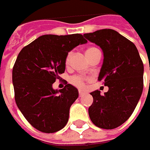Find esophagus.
Here are the masks:
<instances>
[{"label":"esophagus","mask_w":150,"mask_h":150,"mask_svg":"<svg viewBox=\"0 0 150 150\" xmlns=\"http://www.w3.org/2000/svg\"><path fill=\"white\" fill-rule=\"evenodd\" d=\"M78 93H79V96H80V97H82V96L83 95L84 93H84V91H83V90H79V91H78Z\"/></svg>","instance_id":"34e87169"}]
</instances>
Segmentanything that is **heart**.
<instances>
[{
	"mask_svg": "<svg viewBox=\"0 0 150 150\" xmlns=\"http://www.w3.org/2000/svg\"><path fill=\"white\" fill-rule=\"evenodd\" d=\"M94 49H96V48H94V47H90V48H88V49L86 51V54ZM71 55H72L71 54V52H69L68 54L67 55L66 60H65L66 64H68V62H69V61H70ZM85 80H86L85 78L82 77V76H78V75H77V76H73V77H72V78H70L71 83L73 84V85L76 86V87H78V88H83V87L84 84H85Z\"/></svg>",
	"mask_w": 150,
	"mask_h": 150,
	"instance_id": "b5f03b06",
	"label": "heart"
}]
</instances>
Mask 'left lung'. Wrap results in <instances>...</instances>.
<instances>
[{"mask_svg": "<svg viewBox=\"0 0 150 150\" xmlns=\"http://www.w3.org/2000/svg\"><path fill=\"white\" fill-rule=\"evenodd\" d=\"M83 36L103 51V62L98 81L108 91L90 94L93 103L88 108L91 121L97 127L112 129L127 121L134 111L144 88V64L135 45L118 32L102 29Z\"/></svg>", "mask_w": 150, "mask_h": 150, "instance_id": "obj_1", "label": "left lung"}]
</instances>
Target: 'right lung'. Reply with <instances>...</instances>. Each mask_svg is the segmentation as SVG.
I'll list each match as a JSON object with an SVG mask.
<instances>
[{
    "mask_svg": "<svg viewBox=\"0 0 150 150\" xmlns=\"http://www.w3.org/2000/svg\"><path fill=\"white\" fill-rule=\"evenodd\" d=\"M85 43L81 34L43 35L17 56L12 70L15 100L26 120L39 131L55 133L67 123L78 90L71 84L55 90L52 84L65 71L68 52Z\"/></svg>",
    "mask_w": 150,
    "mask_h": 150,
    "instance_id": "add662e5",
    "label": "right lung"
}]
</instances>
